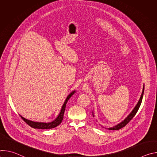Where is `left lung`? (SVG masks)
<instances>
[{
  "label": "left lung",
  "mask_w": 157,
  "mask_h": 157,
  "mask_svg": "<svg viewBox=\"0 0 157 157\" xmlns=\"http://www.w3.org/2000/svg\"><path fill=\"white\" fill-rule=\"evenodd\" d=\"M144 87H143V90H142V94H141V96L139 99V101H138V103L137 104V105H136V107L133 108V109L132 110L131 113L129 114V115L124 120L122 121L121 122H120L119 124H118L117 125L113 127H110L107 129L109 130H119L120 128L124 127V126H125L130 121H131V119L136 116V113H137V111L141 105V103H142V98H143V96H144ZM93 117L94 116V114H93Z\"/></svg>",
  "instance_id": "1"
}]
</instances>
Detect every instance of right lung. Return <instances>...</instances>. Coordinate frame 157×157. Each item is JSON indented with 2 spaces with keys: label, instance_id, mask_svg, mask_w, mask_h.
Masks as SVG:
<instances>
[{
  "label": "right lung",
  "instance_id": "obj_1",
  "mask_svg": "<svg viewBox=\"0 0 157 157\" xmlns=\"http://www.w3.org/2000/svg\"><path fill=\"white\" fill-rule=\"evenodd\" d=\"M76 93V91H72L67 98H66L62 107L60 110L59 113L58 114V116H57V117L52 122H34L32 121H30L28 120L25 118H24V117H22L21 116H20L21 118L23 119L28 125H29L30 127L34 128H40V129H49V128H55L56 127H57L58 125H59L61 122H62L63 119V116H64V113L65 110V108H66V105L67 102L68 101V100L70 99V98Z\"/></svg>",
  "mask_w": 157,
  "mask_h": 157
}]
</instances>
